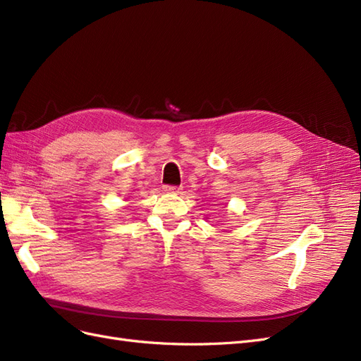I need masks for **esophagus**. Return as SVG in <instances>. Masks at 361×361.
Returning <instances> with one entry per match:
<instances>
[{"mask_svg": "<svg viewBox=\"0 0 361 361\" xmlns=\"http://www.w3.org/2000/svg\"><path fill=\"white\" fill-rule=\"evenodd\" d=\"M164 191H167V192H180L182 187H176V185H166V187H164Z\"/></svg>", "mask_w": 361, "mask_h": 361, "instance_id": "34e87169", "label": "esophagus"}]
</instances>
